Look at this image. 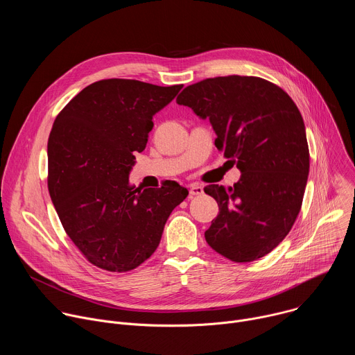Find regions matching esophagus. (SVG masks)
<instances>
[{"label":"esophagus","mask_w":355,"mask_h":355,"mask_svg":"<svg viewBox=\"0 0 355 355\" xmlns=\"http://www.w3.org/2000/svg\"><path fill=\"white\" fill-rule=\"evenodd\" d=\"M202 193H204V188H202L199 184H192L189 187V198L198 196V195H202Z\"/></svg>","instance_id":"34e87169"}]
</instances>
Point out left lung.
<instances>
[{
    "instance_id": "1",
    "label": "left lung",
    "mask_w": 355,
    "mask_h": 355,
    "mask_svg": "<svg viewBox=\"0 0 355 355\" xmlns=\"http://www.w3.org/2000/svg\"><path fill=\"white\" fill-rule=\"evenodd\" d=\"M177 104L209 119L215 146L241 173L229 189L205 188L219 205L208 244L234 263L264 257L289 233L308 182L309 147L297 107L278 85L247 76L188 85Z\"/></svg>"
}]
</instances>
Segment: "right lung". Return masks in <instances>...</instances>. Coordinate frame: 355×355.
Listing matches in <instances>:
<instances>
[{"mask_svg":"<svg viewBox=\"0 0 355 355\" xmlns=\"http://www.w3.org/2000/svg\"><path fill=\"white\" fill-rule=\"evenodd\" d=\"M182 85L110 78L89 84L58 115L47 141V187L60 222L94 266L126 272L156 251L164 225L187 198L175 181L129 184L153 116Z\"/></svg>","mask_w":355,"mask_h":355,"instance_id":"add662e5","label":"right lung"}]
</instances>
